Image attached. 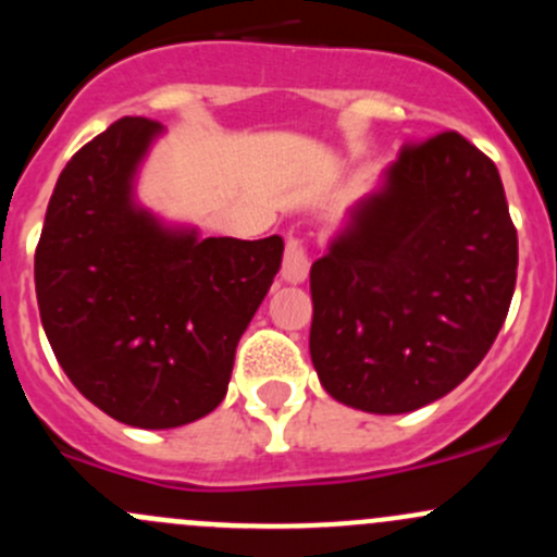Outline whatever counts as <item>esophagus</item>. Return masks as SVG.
<instances>
[{
    "mask_svg": "<svg viewBox=\"0 0 557 557\" xmlns=\"http://www.w3.org/2000/svg\"><path fill=\"white\" fill-rule=\"evenodd\" d=\"M307 272H310V256H307L305 239L288 237L283 258V280L285 283H305Z\"/></svg>",
    "mask_w": 557,
    "mask_h": 557,
    "instance_id": "obj_1",
    "label": "esophagus"
}]
</instances>
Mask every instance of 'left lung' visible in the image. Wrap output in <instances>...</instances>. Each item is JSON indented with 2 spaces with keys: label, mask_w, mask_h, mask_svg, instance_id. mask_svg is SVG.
<instances>
[{
  "label": "left lung",
  "mask_w": 557,
  "mask_h": 557,
  "mask_svg": "<svg viewBox=\"0 0 557 557\" xmlns=\"http://www.w3.org/2000/svg\"><path fill=\"white\" fill-rule=\"evenodd\" d=\"M515 280L518 228L496 164L458 132L404 145L310 269L320 385L374 414L436 401L491 350Z\"/></svg>",
  "instance_id": "obj_1"
}]
</instances>
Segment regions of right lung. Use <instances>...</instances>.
I'll use <instances>...</instances> for the list:
<instances>
[{"label": "right lung", "instance_id": "obj_1", "mask_svg": "<svg viewBox=\"0 0 557 557\" xmlns=\"http://www.w3.org/2000/svg\"><path fill=\"white\" fill-rule=\"evenodd\" d=\"M161 123L121 117L59 174L35 252L39 318L72 385L110 418L177 429L228 391L283 239L166 228L132 183Z\"/></svg>", "mask_w": 557, "mask_h": 557}]
</instances>
